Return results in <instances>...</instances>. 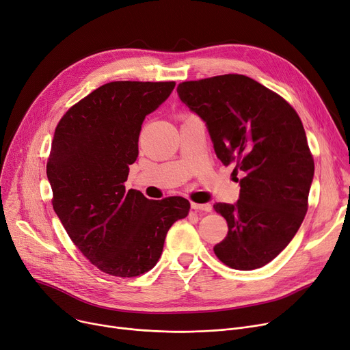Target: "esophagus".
I'll return each instance as SVG.
<instances>
[{
    "label": "esophagus",
    "mask_w": 350,
    "mask_h": 350,
    "mask_svg": "<svg viewBox=\"0 0 350 350\" xmlns=\"http://www.w3.org/2000/svg\"><path fill=\"white\" fill-rule=\"evenodd\" d=\"M191 208L196 211H206L210 213L213 210L211 204H198V203H191Z\"/></svg>",
    "instance_id": "esophagus-1"
}]
</instances>
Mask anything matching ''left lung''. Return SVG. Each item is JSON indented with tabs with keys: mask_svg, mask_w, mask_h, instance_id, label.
I'll list each match as a JSON object with an SVG mask.
<instances>
[{
	"mask_svg": "<svg viewBox=\"0 0 350 350\" xmlns=\"http://www.w3.org/2000/svg\"><path fill=\"white\" fill-rule=\"evenodd\" d=\"M177 94L206 122L217 157L243 177L235 204H214L228 224L214 254L234 269L267 265L295 237L308 211L315 164L298 113L238 73L181 82Z\"/></svg>",
	"mask_w": 350,
	"mask_h": 350,
	"instance_id": "left-lung-1",
	"label": "left lung"
}]
</instances>
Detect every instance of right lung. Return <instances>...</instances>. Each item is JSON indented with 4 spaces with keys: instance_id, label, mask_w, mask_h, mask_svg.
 I'll return each mask as SVG.
<instances>
[{
    "instance_id": "obj_1",
    "label": "right lung",
    "mask_w": 350,
    "mask_h": 350,
    "mask_svg": "<svg viewBox=\"0 0 350 350\" xmlns=\"http://www.w3.org/2000/svg\"><path fill=\"white\" fill-rule=\"evenodd\" d=\"M176 82H109L69 107L46 163L52 206L72 243L102 272L132 278L159 261L164 238L189 214L183 197L149 200L126 190L144 118Z\"/></svg>"
}]
</instances>
